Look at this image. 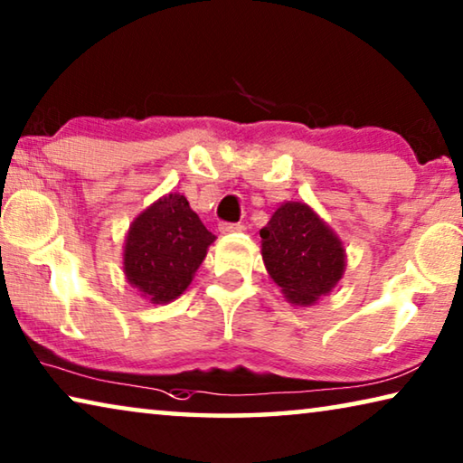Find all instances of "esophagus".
<instances>
[{"mask_svg":"<svg viewBox=\"0 0 463 463\" xmlns=\"http://www.w3.org/2000/svg\"><path fill=\"white\" fill-rule=\"evenodd\" d=\"M218 229H220V232L229 234V232H239V231H243L245 226L241 224V222H220V224H218Z\"/></svg>","mask_w":463,"mask_h":463,"instance_id":"34e87169","label":"esophagus"}]
</instances>
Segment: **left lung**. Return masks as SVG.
Segmentation results:
<instances>
[{
	"label": "left lung",
	"mask_w": 463,
	"mask_h": 463,
	"mask_svg": "<svg viewBox=\"0 0 463 463\" xmlns=\"http://www.w3.org/2000/svg\"><path fill=\"white\" fill-rule=\"evenodd\" d=\"M260 237L268 274L295 306H312L341 280V241L309 205L282 203Z\"/></svg>",
	"instance_id": "8db88e82"
}]
</instances>
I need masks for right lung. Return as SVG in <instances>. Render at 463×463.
<instances>
[{"instance_id":"right-lung-1","label":"right lung","mask_w":463,"mask_h":463,"mask_svg":"<svg viewBox=\"0 0 463 463\" xmlns=\"http://www.w3.org/2000/svg\"><path fill=\"white\" fill-rule=\"evenodd\" d=\"M213 239L184 195L170 193L130 226L124 243V274L145 298L168 303L189 287Z\"/></svg>"}]
</instances>
